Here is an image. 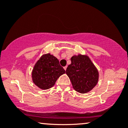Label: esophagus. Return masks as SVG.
I'll use <instances>...</instances> for the list:
<instances>
[{"label":"esophagus","instance_id":"obj_1","mask_svg":"<svg viewBox=\"0 0 128 128\" xmlns=\"http://www.w3.org/2000/svg\"><path fill=\"white\" fill-rule=\"evenodd\" d=\"M64 70H66V69H67V66H64Z\"/></svg>","mask_w":128,"mask_h":128}]
</instances>
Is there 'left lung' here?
<instances>
[{"mask_svg":"<svg viewBox=\"0 0 128 128\" xmlns=\"http://www.w3.org/2000/svg\"><path fill=\"white\" fill-rule=\"evenodd\" d=\"M66 74L72 83L73 88L80 94L92 90L99 80V72L88 56L78 54L71 58Z\"/></svg>","mask_w":128,"mask_h":128,"instance_id":"left-lung-1","label":"left lung"}]
</instances>
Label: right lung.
<instances>
[{"label":"right lung","mask_w":128,"mask_h":128,"mask_svg":"<svg viewBox=\"0 0 128 128\" xmlns=\"http://www.w3.org/2000/svg\"><path fill=\"white\" fill-rule=\"evenodd\" d=\"M65 74L59 61L50 54H44L34 64L32 78L34 84L43 90L53 87L57 79Z\"/></svg>","instance_id":"add662e5"}]
</instances>
